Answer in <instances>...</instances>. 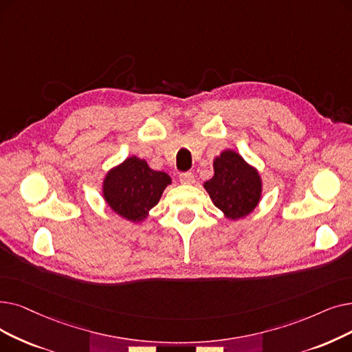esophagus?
<instances>
[{
    "label": "esophagus",
    "mask_w": 352,
    "mask_h": 352,
    "mask_svg": "<svg viewBox=\"0 0 352 352\" xmlns=\"http://www.w3.org/2000/svg\"><path fill=\"white\" fill-rule=\"evenodd\" d=\"M194 174L192 173H181L179 174V181L182 184H192L194 182Z\"/></svg>",
    "instance_id": "esophagus-1"
}]
</instances>
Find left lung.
Wrapping results in <instances>:
<instances>
[{
  "instance_id": "1",
  "label": "left lung",
  "mask_w": 352,
  "mask_h": 352,
  "mask_svg": "<svg viewBox=\"0 0 352 352\" xmlns=\"http://www.w3.org/2000/svg\"><path fill=\"white\" fill-rule=\"evenodd\" d=\"M214 206L228 219H241L261 200L262 182L257 171L237 152L224 151L214 160V177L204 182Z\"/></svg>"
}]
</instances>
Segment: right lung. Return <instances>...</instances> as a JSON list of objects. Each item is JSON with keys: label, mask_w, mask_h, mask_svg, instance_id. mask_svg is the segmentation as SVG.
Instances as JSON below:
<instances>
[{"label": "right lung", "mask_w": 352, "mask_h": 352, "mask_svg": "<svg viewBox=\"0 0 352 352\" xmlns=\"http://www.w3.org/2000/svg\"><path fill=\"white\" fill-rule=\"evenodd\" d=\"M171 178L151 170L144 160L131 157L104 178L103 195L111 208L126 220L141 221L155 207Z\"/></svg>", "instance_id": "right-lung-1"}]
</instances>
